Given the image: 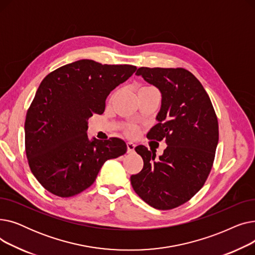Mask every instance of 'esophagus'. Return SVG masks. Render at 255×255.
<instances>
[{
	"instance_id": "34e87169",
	"label": "esophagus",
	"mask_w": 255,
	"mask_h": 255,
	"mask_svg": "<svg viewBox=\"0 0 255 255\" xmlns=\"http://www.w3.org/2000/svg\"><path fill=\"white\" fill-rule=\"evenodd\" d=\"M134 148H135V144L134 143L131 142V141L127 142V153L128 154H131V153L134 152Z\"/></svg>"
}]
</instances>
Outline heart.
Instances as JSON below:
<instances>
[{
	"label": "heart",
	"mask_w": 255,
	"mask_h": 255,
	"mask_svg": "<svg viewBox=\"0 0 255 255\" xmlns=\"http://www.w3.org/2000/svg\"><path fill=\"white\" fill-rule=\"evenodd\" d=\"M151 89H154V88L153 87H142L139 90H151ZM126 133L129 136H135L137 134V128L135 126L129 125L126 127Z\"/></svg>",
	"instance_id": "obj_1"
}]
</instances>
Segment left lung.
I'll use <instances>...</instances> for the list:
<instances>
[{
	"instance_id": "8db88e82",
	"label": "left lung",
	"mask_w": 255,
	"mask_h": 255,
	"mask_svg": "<svg viewBox=\"0 0 255 255\" xmlns=\"http://www.w3.org/2000/svg\"><path fill=\"white\" fill-rule=\"evenodd\" d=\"M135 74L161 93L158 123L146 137L164 139L167 146L159 158L144 145L136 146L143 167L131 176V185L151 207L170 210L204 186L219 139L217 117L203 85L188 70L140 67Z\"/></svg>"
}]
</instances>
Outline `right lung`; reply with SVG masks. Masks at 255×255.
Returning <instances> with one entry per match:
<instances>
[{
  "instance_id": "right-lung-1",
  "label": "right lung",
  "mask_w": 255,
  "mask_h": 255,
  "mask_svg": "<svg viewBox=\"0 0 255 255\" xmlns=\"http://www.w3.org/2000/svg\"><path fill=\"white\" fill-rule=\"evenodd\" d=\"M132 65L79 60L44 77L24 122L25 153L37 181L70 197L95 182L106 160L124 155V140L89 139L88 120L103 114L110 93L135 72Z\"/></svg>"
}]
</instances>
